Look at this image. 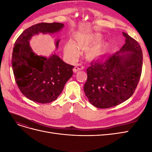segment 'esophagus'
Instances as JSON below:
<instances>
[{
  "label": "esophagus",
  "mask_w": 152,
  "mask_h": 152,
  "mask_svg": "<svg viewBox=\"0 0 152 152\" xmlns=\"http://www.w3.org/2000/svg\"><path fill=\"white\" fill-rule=\"evenodd\" d=\"M84 68V66L83 65H82L81 63H78V64H77V65H75V68H73V72H77L78 71L83 70Z\"/></svg>",
  "instance_id": "esophagus-1"
}]
</instances>
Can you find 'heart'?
Returning <instances> with one entry per match:
<instances>
[{
	"mask_svg": "<svg viewBox=\"0 0 152 152\" xmlns=\"http://www.w3.org/2000/svg\"><path fill=\"white\" fill-rule=\"evenodd\" d=\"M78 40H79V43L80 45H82L85 44L87 42V40L84 37H80L78 38ZM99 48H95L93 49L92 50H90L89 54L91 56H95L96 54H97L99 52ZM65 51L66 53L74 55L76 54L78 52V49L77 48L75 45V44L72 42H69L65 47Z\"/></svg>",
	"mask_w": 152,
	"mask_h": 152,
	"instance_id": "heart-1",
	"label": "heart"
}]
</instances>
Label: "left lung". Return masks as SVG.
Instances as JSON below:
<instances>
[{
    "instance_id": "obj_1",
    "label": "left lung",
    "mask_w": 152,
    "mask_h": 152,
    "mask_svg": "<svg viewBox=\"0 0 152 152\" xmlns=\"http://www.w3.org/2000/svg\"><path fill=\"white\" fill-rule=\"evenodd\" d=\"M122 34L126 43L119 51L104 62H92L87 69L85 94L99 108H108L125 102L139 83L142 66L141 46L131 36Z\"/></svg>"
}]
</instances>
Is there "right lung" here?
<instances>
[{"label": "right lung", "instance_id": "1", "mask_svg": "<svg viewBox=\"0 0 152 152\" xmlns=\"http://www.w3.org/2000/svg\"><path fill=\"white\" fill-rule=\"evenodd\" d=\"M64 25L59 23H40L23 31L15 43L12 56V68L18 88L25 97L40 103L56 100L66 82L73 75L74 66L64 62L58 55L47 58L32 51L29 40L40 32L53 34ZM59 40L56 42L58 47Z\"/></svg>", "mask_w": 152, "mask_h": 152}]
</instances>
